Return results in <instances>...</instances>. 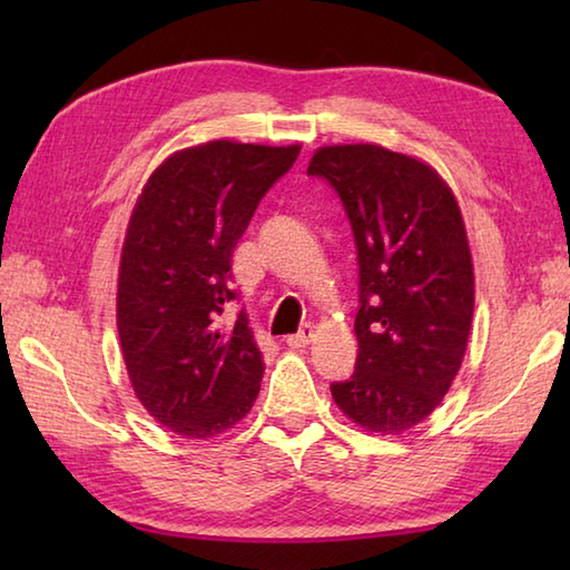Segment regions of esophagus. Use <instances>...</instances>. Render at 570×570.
Returning a JSON list of instances; mask_svg holds the SVG:
<instances>
[{"label":"esophagus","instance_id":"esophagus-1","mask_svg":"<svg viewBox=\"0 0 570 570\" xmlns=\"http://www.w3.org/2000/svg\"><path fill=\"white\" fill-rule=\"evenodd\" d=\"M313 335H316V333H313V325L306 323V325H301L298 333L286 335V345L288 347H306L313 341Z\"/></svg>","mask_w":570,"mask_h":570}]
</instances>
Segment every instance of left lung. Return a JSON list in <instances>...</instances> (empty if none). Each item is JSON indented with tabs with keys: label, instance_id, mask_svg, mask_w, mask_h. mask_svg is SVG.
<instances>
[{
	"label": "left lung",
	"instance_id": "obj_1",
	"mask_svg": "<svg viewBox=\"0 0 570 570\" xmlns=\"http://www.w3.org/2000/svg\"><path fill=\"white\" fill-rule=\"evenodd\" d=\"M308 176L341 196L360 266L357 362L333 399L362 429L402 433L443 402L468 347L475 276L463 215L429 164L377 144L323 147Z\"/></svg>",
	"mask_w": 570,
	"mask_h": 570
}]
</instances>
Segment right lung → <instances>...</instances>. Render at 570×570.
<instances>
[{"instance_id": "1", "label": "right lung", "mask_w": 570, "mask_h": 570, "mask_svg": "<svg viewBox=\"0 0 570 570\" xmlns=\"http://www.w3.org/2000/svg\"><path fill=\"white\" fill-rule=\"evenodd\" d=\"M301 147L215 139L176 151L149 176L119 259L117 331L144 409L184 439H210L249 414L264 362L237 296V239Z\"/></svg>"}]
</instances>
